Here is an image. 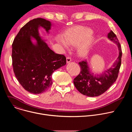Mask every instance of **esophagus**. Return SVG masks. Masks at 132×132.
Returning a JSON list of instances; mask_svg holds the SVG:
<instances>
[{
	"label": "esophagus",
	"mask_w": 132,
	"mask_h": 132,
	"mask_svg": "<svg viewBox=\"0 0 132 132\" xmlns=\"http://www.w3.org/2000/svg\"><path fill=\"white\" fill-rule=\"evenodd\" d=\"M66 61H67V63H68L69 62H70L71 61V59L70 57H67L66 58Z\"/></svg>",
	"instance_id": "esophagus-1"
}]
</instances>
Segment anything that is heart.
<instances>
[{
	"label": "heart",
	"mask_w": 132,
	"mask_h": 132,
	"mask_svg": "<svg viewBox=\"0 0 132 132\" xmlns=\"http://www.w3.org/2000/svg\"><path fill=\"white\" fill-rule=\"evenodd\" d=\"M90 33V31L81 30H74L66 35L64 38L59 36L57 38V41L66 48H68V45L77 46L79 45L78 48L79 54L81 56H86L90 53L93 41L92 37L86 39Z\"/></svg>",
	"instance_id": "1"
}]
</instances>
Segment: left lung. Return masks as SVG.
<instances>
[{
    "label": "left lung",
    "instance_id": "8db88e82",
    "mask_svg": "<svg viewBox=\"0 0 132 132\" xmlns=\"http://www.w3.org/2000/svg\"><path fill=\"white\" fill-rule=\"evenodd\" d=\"M108 37L117 45L119 51V57L111 68L101 75L96 76L90 73L86 61L79 63L81 71L73 79V84L76 89L84 95L92 97L99 96L105 92L118 78L121 65V46L117 35L112 31L108 33Z\"/></svg>",
    "mask_w": 132,
    "mask_h": 132
}]
</instances>
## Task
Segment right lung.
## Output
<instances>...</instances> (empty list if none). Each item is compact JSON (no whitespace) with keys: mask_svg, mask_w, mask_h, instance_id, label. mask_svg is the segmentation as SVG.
<instances>
[{"mask_svg":"<svg viewBox=\"0 0 132 132\" xmlns=\"http://www.w3.org/2000/svg\"><path fill=\"white\" fill-rule=\"evenodd\" d=\"M51 26L44 19H34L21 28L12 44L15 76L25 90L33 94L46 91L52 84V73L66 64L65 56L51 50L39 35V27L48 32ZM31 37L36 39V45L32 43Z\"/></svg>","mask_w":132,"mask_h":132,"instance_id":"add662e5","label":"right lung"}]
</instances>
